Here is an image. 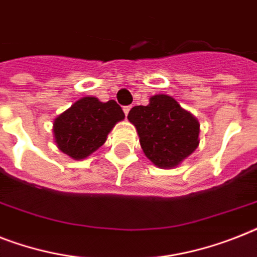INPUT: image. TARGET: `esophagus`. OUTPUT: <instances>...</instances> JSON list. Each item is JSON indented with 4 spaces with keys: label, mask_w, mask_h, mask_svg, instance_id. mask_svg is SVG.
I'll return each instance as SVG.
<instances>
[{
    "label": "esophagus",
    "mask_w": 257,
    "mask_h": 257,
    "mask_svg": "<svg viewBox=\"0 0 257 257\" xmlns=\"http://www.w3.org/2000/svg\"><path fill=\"white\" fill-rule=\"evenodd\" d=\"M131 105H125L124 108H122V109H124V113H125V116H128V113H129V110H131Z\"/></svg>",
    "instance_id": "obj_1"
}]
</instances>
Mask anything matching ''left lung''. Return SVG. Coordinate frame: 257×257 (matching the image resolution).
<instances>
[{"mask_svg": "<svg viewBox=\"0 0 257 257\" xmlns=\"http://www.w3.org/2000/svg\"><path fill=\"white\" fill-rule=\"evenodd\" d=\"M144 153L160 168H174L197 149L199 122L168 95L150 97L148 105L129 110Z\"/></svg>", "mask_w": 257, "mask_h": 257, "instance_id": "8db88e82", "label": "left lung"}]
</instances>
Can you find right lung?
Instances as JSON below:
<instances>
[{
	"mask_svg": "<svg viewBox=\"0 0 257 257\" xmlns=\"http://www.w3.org/2000/svg\"><path fill=\"white\" fill-rule=\"evenodd\" d=\"M124 117L114 100L101 103L96 97H83L55 118V143L67 156L83 160L105 143L114 124Z\"/></svg>",
	"mask_w": 257,
	"mask_h": 257,
	"instance_id": "right-lung-1",
	"label": "right lung"
}]
</instances>
